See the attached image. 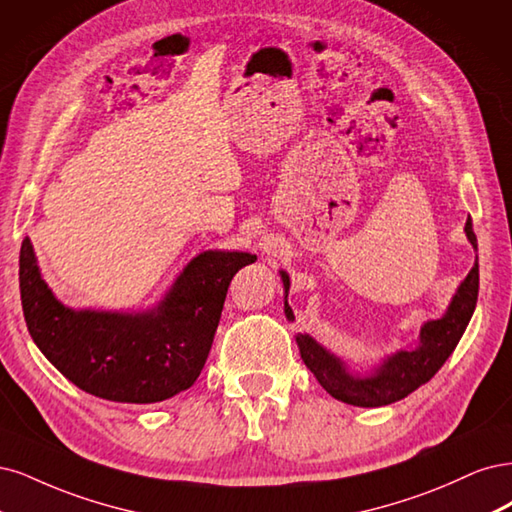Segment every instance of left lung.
Returning a JSON list of instances; mask_svg holds the SVG:
<instances>
[{
    "instance_id": "obj_1",
    "label": "left lung",
    "mask_w": 512,
    "mask_h": 512,
    "mask_svg": "<svg viewBox=\"0 0 512 512\" xmlns=\"http://www.w3.org/2000/svg\"><path fill=\"white\" fill-rule=\"evenodd\" d=\"M466 236L476 249V236L472 232V221H466ZM285 285V315L293 321V310L287 304L289 276L280 270ZM478 298V259L474 268L457 287V293L447 308V312L436 321H427L421 327L419 344L410 351H398L387 357L370 376H353L346 370L344 361L329 353L327 349L308 334H298L295 342L300 346V355L306 368L317 376L321 387L332 398L361 408L387 406L406 398L408 393L425 385L442 368L444 361L455 351L459 338L464 336L472 319Z\"/></svg>"
}]
</instances>
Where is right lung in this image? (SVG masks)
I'll return each mask as SVG.
<instances>
[{"label":"right lung","mask_w":512,"mask_h":512,"mask_svg":"<svg viewBox=\"0 0 512 512\" xmlns=\"http://www.w3.org/2000/svg\"><path fill=\"white\" fill-rule=\"evenodd\" d=\"M257 257L206 251L187 263L157 308L72 310L42 280L31 240L19 257L23 315L51 364L95 398L153 404L189 389L200 376L234 274Z\"/></svg>","instance_id":"1"}]
</instances>
